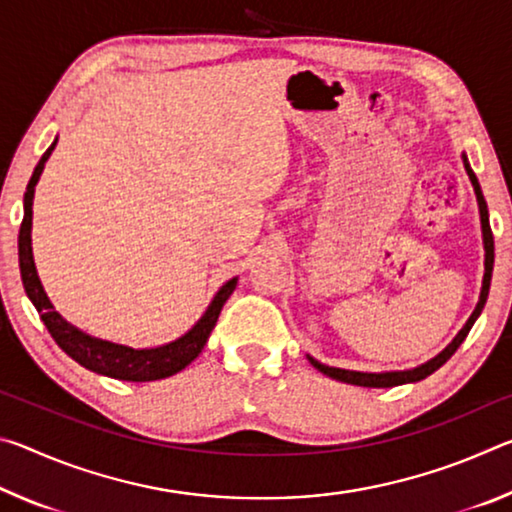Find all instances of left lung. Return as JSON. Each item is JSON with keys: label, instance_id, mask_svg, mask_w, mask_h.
Instances as JSON below:
<instances>
[{"label": "left lung", "instance_id": "1", "mask_svg": "<svg viewBox=\"0 0 512 512\" xmlns=\"http://www.w3.org/2000/svg\"><path fill=\"white\" fill-rule=\"evenodd\" d=\"M463 167L467 171V176H470V183L474 187V194H476V203H479V216H481V235H483V282H481V293H479V302H476V307L472 311V316L467 318V323L463 325L461 332L454 336V341L447 345L443 352H438L436 357L424 361L422 366H415L409 370H388V372H361V370H345V368H334V366H325V363H320L318 359L309 357L307 359L311 366L316 370L323 372V375L332 377L336 381H343V384H352V386H366V388H391V386H402V384H413V381H420L424 377H429L431 372H436L443 363H447V359L452 357V354L458 350V345L465 341V336L470 334L472 325L476 323V318L481 316V311L485 307V300H488V291H490V280H492V266H495V239H492V230H490V216H488V205H485V198L481 192V185L479 180H476L474 171L470 167V162H467V155L463 153Z\"/></svg>", "mask_w": 512, "mask_h": 512}]
</instances>
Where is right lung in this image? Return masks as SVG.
I'll return each mask as SVG.
<instances>
[{
  "mask_svg": "<svg viewBox=\"0 0 512 512\" xmlns=\"http://www.w3.org/2000/svg\"><path fill=\"white\" fill-rule=\"evenodd\" d=\"M56 142L58 137L36 164L27 185V194H24V219L20 225V237H17V255H20V275L24 291H27L33 307L38 309L42 323L49 329L51 339L58 343V348L63 350L67 357L81 363L83 368L97 372V375L121 381H155L176 375V372L187 368L205 348L216 320H219L225 300L232 296L239 277H232V280L225 282L223 287L216 291V296L212 298L210 305H207L205 314L196 320V325L192 329H187V332L183 336H178L176 341L155 345V348H131V345L124 343L99 339V336H92L88 332H83L81 327L69 323V320L60 316L56 307L51 305L47 291L42 287L38 277L31 248L33 194H36V185L42 176V169H45V162L49 160L51 151L56 149Z\"/></svg>",
  "mask_w": 512,
  "mask_h": 512,
  "instance_id": "right-lung-1",
  "label": "right lung"
}]
</instances>
